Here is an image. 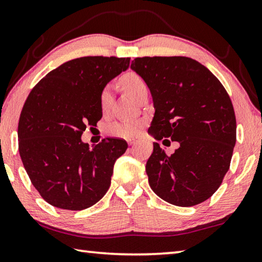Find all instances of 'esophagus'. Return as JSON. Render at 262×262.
<instances>
[{
  "mask_svg": "<svg viewBox=\"0 0 262 262\" xmlns=\"http://www.w3.org/2000/svg\"><path fill=\"white\" fill-rule=\"evenodd\" d=\"M128 145H134L135 144V140H127Z\"/></svg>",
  "mask_w": 262,
  "mask_h": 262,
  "instance_id": "obj_1",
  "label": "esophagus"
}]
</instances>
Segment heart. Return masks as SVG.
<instances>
[{
  "mask_svg": "<svg viewBox=\"0 0 262 262\" xmlns=\"http://www.w3.org/2000/svg\"><path fill=\"white\" fill-rule=\"evenodd\" d=\"M120 82L127 94L137 102L145 92H147V85L142 77L135 72H128L121 77ZM113 99V93L111 85H106L102 90L99 96V104L103 112H106L110 108ZM141 129V122L139 121H120L113 122L107 126L106 130L110 135L117 137H133L139 134Z\"/></svg>",
  "mask_w": 262,
  "mask_h": 262,
  "instance_id": "obj_1",
  "label": "heart"
}]
</instances>
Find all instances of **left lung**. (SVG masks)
Wrapping results in <instances>:
<instances>
[{
    "label": "left lung",
    "instance_id": "8db88e82",
    "mask_svg": "<svg viewBox=\"0 0 262 262\" xmlns=\"http://www.w3.org/2000/svg\"><path fill=\"white\" fill-rule=\"evenodd\" d=\"M130 69L144 80L154 101L147 133L180 144L167 156L154 143L145 166L151 189L172 205L205 202L222 183L236 143L229 95L210 70L189 57H142L132 60Z\"/></svg>",
    "mask_w": 262,
    "mask_h": 262
}]
</instances>
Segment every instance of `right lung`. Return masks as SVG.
<instances>
[{
    "label": "right lung",
    "instance_id": "add662e5",
    "mask_svg": "<svg viewBox=\"0 0 262 262\" xmlns=\"http://www.w3.org/2000/svg\"><path fill=\"white\" fill-rule=\"evenodd\" d=\"M129 61L102 56L69 60L28 95L18 123L19 154L32 184L50 205L81 211L110 188L113 166L127 142L104 139L90 149L81 135L101 120L102 90Z\"/></svg>",
    "mask_w": 262,
    "mask_h": 262
}]
</instances>
